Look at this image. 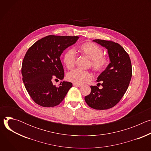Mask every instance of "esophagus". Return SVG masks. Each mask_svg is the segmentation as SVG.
Wrapping results in <instances>:
<instances>
[{
    "label": "esophagus",
    "mask_w": 151,
    "mask_h": 151,
    "mask_svg": "<svg viewBox=\"0 0 151 151\" xmlns=\"http://www.w3.org/2000/svg\"><path fill=\"white\" fill-rule=\"evenodd\" d=\"M73 86H76V87H81L82 85H79V84H76V83H73Z\"/></svg>",
    "instance_id": "obj_1"
}]
</instances>
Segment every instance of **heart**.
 <instances>
[{
  "instance_id": "heart-1",
  "label": "heart",
  "mask_w": 151,
  "mask_h": 151,
  "mask_svg": "<svg viewBox=\"0 0 151 151\" xmlns=\"http://www.w3.org/2000/svg\"><path fill=\"white\" fill-rule=\"evenodd\" d=\"M80 53L90 59L89 66L96 72H102L107 68L109 63V58L104 55L103 49L93 42H85L79 48ZM76 54L72 48L68 49L64 54L63 63L69 70L72 69L76 64ZM67 79L73 83L81 85L85 82L91 81L93 75L88 71L75 69L69 72L66 76Z\"/></svg>"
}]
</instances>
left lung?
<instances>
[{"label": "left lung", "mask_w": 151, "mask_h": 151, "mask_svg": "<svg viewBox=\"0 0 151 151\" xmlns=\"http://www.w3.org/2000/svg\"><path fill=\"white\" fill-rule=\"evenodd\" d=\"M93 41L107 50L111 63L97 78V82L101 81L103 88L90 86L91 91L85 97V101L93 109H108L121 100L128 87L132 76V63L128 53L118 43L101 39Z\"/></svg>", "instance_id": "1"}]
</instances>
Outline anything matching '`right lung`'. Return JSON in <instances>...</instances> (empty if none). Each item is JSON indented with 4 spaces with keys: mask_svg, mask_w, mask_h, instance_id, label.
Here are the masks:
<instances>
[{
    "mask_svg": "<svg viewBox=\"0 0 151 151\" xmlns=\"http://www.w3.org/2000/svg\"><path fill=\"white\" fill-rule=\"evenodd\" d=\"M79 38L49 35L38 40L26 52L21 74L26 90L36 104L46 107L56 106L72 87L71 82L66 81L55 87L52 81L63 79L64 72L60 57Z\"/></svg>",
    "mask_w": 151,
    "mask_h": 151,
    "instance_id": "obj_1",
    "label": "right lung"
}]
</instances>
